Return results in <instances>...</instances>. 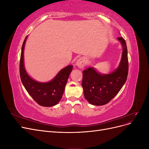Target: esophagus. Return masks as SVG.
Returning a JSON list of instances; mask_svg holds the SVG:
<instances>
[{"mask_svg": "<svg viewBox=\"0 0 149 149\" xmlns=\"http://www.w3.org/2000/svg\"><path fill=\"white\" fill-rule=\"evenodd\" d=\"M86 65V59L83 57H81L77 60L76 62V65L79 68H83Z\"/></svg>", "mask_w": 149, "mask_h": 149, "instance_id": "34e87169", "label": "esophagus"}]
</instances>
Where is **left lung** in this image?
Returning a JSON list of instances; mask_svg holds the SVG:
<instances>
[{"label": "left lung", "instance_id": "8db88e82", "mask_svg": "<svg viewBox=\"0 0 149 149\" xmlns=\"http://www.w3.org/2000/svg\"><path fill=\"white\" fill-rule=\"evenodd\" d=\"M123 52L118 66L109 74H102L94 67L83 71L82 87L86 100L91 104H106L118 94L127 80L128 58L127 45L124 39L119 37Z\"/></svg>", "mask_w": 149, "mask_h": 149}]
</instances>
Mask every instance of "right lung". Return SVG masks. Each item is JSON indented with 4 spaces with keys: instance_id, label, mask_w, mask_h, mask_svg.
I'll use <instances>...</instances> for the list:
<instances>
[{
    "instance_id": "1",
    "label": "right lung",
    "mask_w": 149,
    "mask_h": 149,
    "mask_svg": "<svg viewBox=\"0 0 149 149\" xmlns=\"http://www.w3.org/2000/svg\"><path fill=\"white\" fill-rule=\"evenodd\" d=\"M26 36L22 45L20 61V76L26 91L39 105L51 107L60 102L65 91L70 74L73 70V65H68L61 69L52 80L47 82H39L33 79L26 72L24 65V48Z\"/></svg>"
}]
</instances>
